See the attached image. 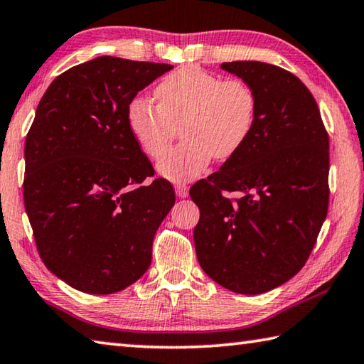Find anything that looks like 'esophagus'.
Listing matches in <instances>:
<instances>
[{"instance_id": "obj_1", "label": "esophagus", "mask_w": 364, "mask_h": 364, "mask_svg": "<svg viewBox=\"0 0 364 364\" xmlns=\"http://www.w3.org/2000/svg\"><path fill=\"white\" fill-rule=\"evenodd\" d=\"M175 193H176L178 197H181V199H184V197L189 196V189H188L186 184L176 183V184H175Z\"/></svg>"}]
</instances>
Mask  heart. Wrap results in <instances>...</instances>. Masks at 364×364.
<instances>
[{
    "label": "heart",
    "instance_id": "heart-1",
    "mask_svg": "<svg viewBox=\"0 0 364 364\" xmlns=\"http://www.w3.org/2000/svg\"><path fill=\"white\" fill-rule=\"evenodd\" d=\"M157 105L135 97L125 109V122L138 146L159 157L182 122L187 138L157 161V171L171 181L202 175L213 156L226 161L251 135L257 100L242 79H223L197 67H181L164 77L154 90Z\"/></svg>",
    "mask_w": 364,
    "mask_h": 364
}]
</instances>
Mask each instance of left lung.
<instances>
[{"label":"left lung","instance_id":"1","mask_svg":"<svg viewBox=\"0 0 364 364\" xmlns=\"http://www.w3.org/2000/svg\"><path fill=\"white\" fill-rule=\"evenodd\" d=\"M221 68L251 85L257 111L245 144L189 191L200 210L196 253L218 285L261 294L294 277L312 253L328 213L329 138L293 73L253 60Z\"/></svg>","mask_w":364,"mask_h":364}]
</instances>
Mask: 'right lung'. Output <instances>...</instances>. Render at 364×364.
<instances>
[{"label": "right lung", "mask_w": 364, "mask_h": 364, "mask_svg": "<svg viewBox=\"0 0 364 364\" xmlns=\"http://www.w3.org/2000/svg\"><path fill=\"white\" fill-rule=\"evenodd\" d=\"M171 65L97 57L57 76L25 140L23 202L44 266L70 287L111 294L146 272L175 203L125 122Z\"/></svg>", "instance_id": "add662e5"}]
</instances>
